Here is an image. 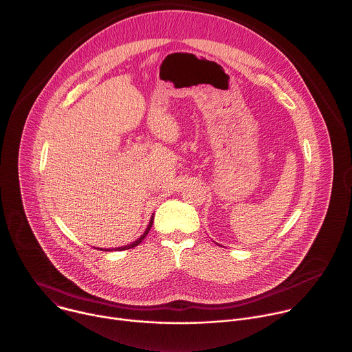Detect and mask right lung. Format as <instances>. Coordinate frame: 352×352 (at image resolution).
I'll use <instances>...</instances> for the list:
<instances>
[{"mask_svg":"<svg viewBox=\"0 0 352 352\" xmlns=\"http://www.w3.org/2000/svg\"><path fill=\"white\" fill-rule=\"evenodd\" d=\"M153 218H155V215H152V218H151V221H149L148 228L145 229V232L142 233V235H141L135 242H133V243H130V245H126V246H123V248H116V249H99V250H103V252H113V250H116V252H122V250H129V249H133V248L138 246V245H140V243L146 238L148 233H149V230H151V228H152V223H153Z\"/></svg>","mask_w":352,"mask_h":352,"instance_id":"1","label":"right lung"}]
</instances>
